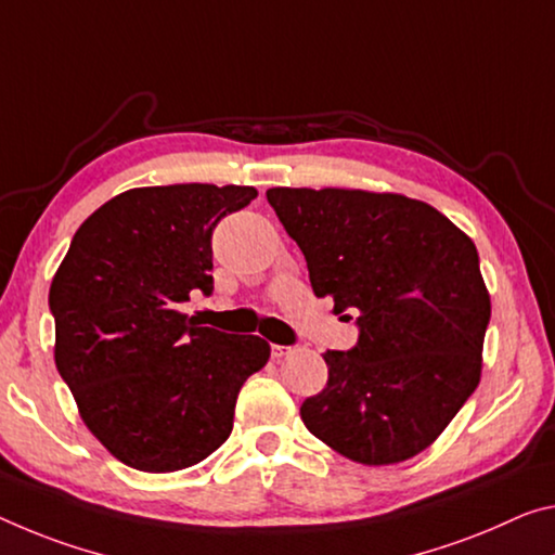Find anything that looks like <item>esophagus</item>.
<instances>
[{
  "instance_id": "obj_1",
  "label": "esophagus",
  "mask_w": 555,
  "mask_h": 555,
  "mask_svg": "<svg viewBox=\"0 0 555 555\" xmlns=\"http://www.w3.org/2000/svg\"><path fill=\"white\" fill-rule=\"evenodd\" d=\"M288 353H292V348H288V346H276V343L271 346V356H274V358H284Z\"/></svg>"
}]
</instances>
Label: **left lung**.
<instances>
[{
  "instance_id": "left-lung-1",
  "label": "left lung",
  "mask_w": 555,
  "mask_h": 555,
  "mask_svg": "<svg viewBox=\"0 0 555 555\" xmlns=\"http://www.w3.org/2000/svg\"><path fill=\"white\" fill-rule=\"evenodd\" d=\"M315 296L358 315L356 348L325 350L328 383L301 420L367 467L427 450L477 390L491 319L477 246L427 202L395 192L271 188Z\"/></svg>"
}]
</instances>
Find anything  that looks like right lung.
Here are the masks:
<instances>
[{
	"label": "right lung",
	"instance_id": "1",
	"mask_svg": "<svg viewBox=\"0 0 555 555\" xmlns=\"http://www.w3.org/2000/svg\"><path fill=\"white\" fill-rule=\"evenodd\" d=\"M257 197L240 184L120 192L74 234L49 288L54 360L78 415L116 460L178 472L232 435L246 377L271 356L259 336H227L180 311L212 294L217 222Z\"/></svg>",
	"mask_w": 555,
	"mask_h": 555
}]
</instances>
